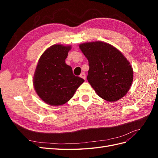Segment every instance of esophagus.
Segmentation results:
<instances>
[{
    "label": "esophagus",
    "instance_id": "34e87169",
    "mask_svg": "<svg viewBox=\"0 0 158 158\" xmlns=\"http://www.w3.org/2000/svg\"><path fill=\"white\" fill-rule=\"evenodd\" d=\"M80 77L83 78L84 80H85V78H86V76H85V74L84 73H81V74L80 75Z\"/></svg>",
    "mask_w": 158,
    "mask_h": 158
}]
</instances>
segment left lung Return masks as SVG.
<instances>
[{
    "label": "left lung",
    "mask_w": 158,
    "mask_h": 158,
    "mask_svg": "<svg viewBox=\"0 0 158 158\" xmlns=\"http://www.w3.org/2000/svg\"><path fill=\"white\" fill-rule=\"evenodd\" d=\"M79 47L88 60L87 80L99 96L110 102L125 96L132 83L133 70L122 52L102 41Z\"/></svg>",
    "instance_id": "left-lung-1"
}]
</instances>
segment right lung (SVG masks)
I'll return each mask as SVG.
<instances>
[{"label":"right lung","mask_w":158,"mask_h":158,"mask_svg":"<svg viewBox=\"0 0 158 158\" xmlns=\"http://www.w3.org/2000/svg\"><path fill=\"white\" fill-rule=\"evenodd\" d=\"M70 46L53 45L38 61L33 85L39 97L50 106L63 105L73 97L84 80L74 75L71 66L65 63Z\"/></svg>","instance_id":"right-lung-1"}]
</instances>
